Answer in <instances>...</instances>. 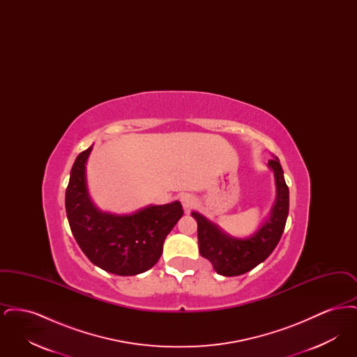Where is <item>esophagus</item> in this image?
I'll use <instances>...</instances> for the list:
<instances>
[{
	"label": "esophagus",
	"instance_id": "esophagus-1",
	"mask_svg": "<svg viewBox=\"0 0 357 357\" xmlns=\"http://www.w3.org/2000/svg\"><path fill=\"white\" fill-rule=\"evenodd\" d=\"M181 204H182L185 211L187 213V211H190V208H192L197 204V199L191 194H182L181 195Z\"/></svg>",
	"mask_w": 357,
	"mask_h": 357
}]
</instances>
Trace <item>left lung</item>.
<instances>
[{
  "label": "left lung",
  "instance_id": "left-lung-1",
  "mask_svg": "<svg viewBox=\"0 0 357 357\" xmlns=\"http://www.w3.org/2000/svg\"><path fill=\"white\" fill-rule=\"evenodd\" d=\"M268 167L274 175L275 199L269 215L252 236H230L201 213L191 211L198 223L199 253L221 275L234 277L255 269L272 255L284 233L289 213V188L277 156L268 162Z\"/></svg>",
  "mask_w": 357,
  "mask_h": 357
}]
</instances>
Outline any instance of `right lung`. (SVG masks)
Here are the masks:
<instances>
[{
	"label": "right lung",
	"mask_w": 357,
	"mask_h": 357,
	"mask_svg": "<svg viewBox=\"0 0 357 357\" xmlns=\"http://www.w3.org/2000/svg\"><path fill=\"white\" fill-rule=\"evenodd\" d=\"M92 146L76 158L66 192L72 234L88 259L105 272L136 275L147 272L163 253V242L183 215L179 201L149 204L131 214L102 211L91 199L86 160Z\"/></svg>",
	"instance_id": "right-lung-1"
}]
</instances>
